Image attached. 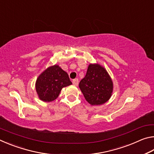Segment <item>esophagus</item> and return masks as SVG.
<instances>
[{
	"mask_svg": "<svg viewBox=\"0 0 154 154\" xmlns=\"http://www.w3.org/2000/svg\"><path fill=\"white\" fill-rule=\"evenodd\" d=\"M78 83H79V80H78V79H75L72 80V84H73L74 85H78Z\"/></svg>",
	"mask_w": 154,
	"mask_h": 154,
	"instance_id": "obj_1",
	"label": "esophagus"
}]
</instances>
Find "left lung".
I'll use <instances>...</instances> for the list:
<instances>
[{"label":"left lung","mask_w":154,"mask_h":154,"mask_svg":"<svg viewBox=\"0 0 154 154\" xmlns=\"http://www.w3.org/2000/svg\"><path fill=\"white\" fill-rule=\"evenodd\" d=\"M79 87L88 103L100 105L109 100L113 92V82L105 68L98 64H90L86 75Z\"/></svg>","instance_id":"left-lung-1"}]
</instances>
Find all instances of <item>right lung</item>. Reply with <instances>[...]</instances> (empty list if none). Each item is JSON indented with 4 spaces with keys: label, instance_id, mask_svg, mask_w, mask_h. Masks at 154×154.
Listing matches in <instances>:
<instances>
[{
    "label": "right lung",
    "instance_id": "obj_1",
    "mask_svg": "<svg viewBox=\"0 0 154 154\" xmlns=\"http://www.w3.org/2000/svg\"><path fill=\"white\" fill-rule=\"evenodd\" d=\"M71 84L67 72L56 64L48 67L38 77L35 88L40 100L51 102L58 98L62 88Z\"/></svg>",
    "mask_w": 154,
    "mask_h": 154
}]
</instances>
